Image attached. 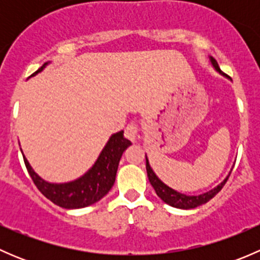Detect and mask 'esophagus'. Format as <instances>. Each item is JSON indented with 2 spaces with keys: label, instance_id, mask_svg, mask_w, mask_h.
<instances>
[{
  "label": "esophagus",
  "instance_id": "34e87169",
  "mask_svg": "<svg viewBox=\"0 0 260 260\" xmlns=\"http://www.w3.org/2000/svg\"><path fill=\"white\" fill-rule=\"evenodd\" d=\"M124 136L129 141L135 142V141L138 138V127H137V124H135V123H131V124H128L127 127H125V129H124Z\"/></svg>",
  "mask_w": 260,
  "mask_h": 260
}]
</instances>
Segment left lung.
Returning <instances> with one entry per match:
<instances>
[{"mask_svg":"<svg viewBox=\"0 0 260 260\" xmlns=\"http://www.w3.org/2000/svg\"><path fill=\"white\" fill-rule=\"evenodd\" d=\"M209 59H210L211 65L214 67V69L216 70V72H219L221 75H225L224 73L220 70L216 60L211 56L209 57ZM226 78H229V77H226ZM146 170H147V176H148L149 182H151L152 187H153L154 191H156L157 196H158V198L161 199L164 203H166L167 205L172 206V208L183 209V210L195 209V208H198V206L206 204L209 200H211V199L214 198V196L216 195L220 190H221L222 186L225 185V182H226L228 179H229L230 174H232V171H230V174L228 175L226 179L222 181L221 183H219L216 187H214L212 190L208 191V192H204V193H201V195L190 196V195H186V193H181V192H179V191L174 190V188H171L170 186H167L165 182H162V181L157 177V175L154 174L153 170H152L147 156H146Z\"/></svg>","mask_w":260,"mask_h":260,"instance_id":"1","label":"left lung"}]
</instances>
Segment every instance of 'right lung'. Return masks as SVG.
I'll list each match as a JSON object with an SVG mask.
<instances>
[{
	"instance_id": "add662e5",
	"label": "right lung",
	"mask_w": 260,
	"mask_h": 260,
	"mask_svg": "<svg viewBox=\"0 0 260 260\" xmlns=\"http://www.w3.org/2000/svg\"><path fill=\"white\" fill-rule=\"evenodd\" d=\"M48 64L49 62H45L38 72L34 73L32 77L43 72ZM131 145V141L123 136V131L114 133L102 149L95 164L79 179L64 183H52L41 179L34 171L23 153L22 156L31 179L45 198L60 208L81 209L93 205L109 192L114 185L120 157Z\"/></svg>"
}]
</instances>
